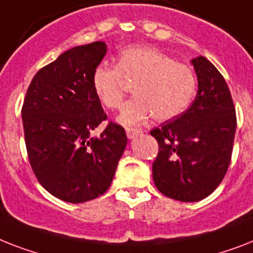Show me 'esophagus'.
I'll list each match as a JSON object with an SVG mask.
<instances>
[{"instance_id": "34e87169", "label": "esophagus", "mask_w": 253, "mask_h": 253, "mask_svg": "<svg viewBox=\"0 0 253 253\" xmlns=\"http://www.w3.org/2000/svg\"><path fill=\"white\" fill-rule=\"evenodd\" d=\"M126 133L128 139H133L137 135H140L141 130L140 128H126Z\"/></svg>"}]
</instances>
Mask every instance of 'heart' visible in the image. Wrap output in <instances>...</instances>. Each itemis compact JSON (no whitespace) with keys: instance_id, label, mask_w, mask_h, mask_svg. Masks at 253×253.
<instances>
[{"instance_id":"b5f03b06","label":"heart","mask_w":253,"mask_h":253,"mask_svg":"<svg viewBox=\"0 0 253 253\" xmlns=\"http://www.w3.org/2000/svg\"><path fill=\"white\" fill-rule=\"evenodd\" d=\"M123 78L136 83L135 97L122 106L118 122L132 126L155 114L157 121H169L186 110L196 92V75L184 63L174 62L152 46L123 49L117 66L98 65L92 73V88L106 109H117L125 97Z\"/></svg>"}]
</instances>
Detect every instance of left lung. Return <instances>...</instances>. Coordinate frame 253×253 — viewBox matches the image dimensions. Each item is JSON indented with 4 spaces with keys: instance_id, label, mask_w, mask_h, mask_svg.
<instances>
[{
    "instance_id": "left-lung-1",
    "label": "left lung",
    "mask_w": 253,
    "mask_h": 253,
    "mask_svg": "<svg viewBox=\"0 0 253 253\" xmlns=\"http://www.w3.org/2000/svg\"><path fill=\"white\" fill-rule=\"evenodd\" d=\"M199 89L186 112L151 131L159 143L152 173L157 190L174 200L207 198L222 182L233 153L237 116L226 82L200 55L191 61Z\"/></svg>"
}]
</instances>
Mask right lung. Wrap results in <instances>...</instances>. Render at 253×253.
Instances as JSON below:
<instances>
[{"instance_id": "obj_1", "label": "right lung", "mask_w": 253, "mask_h": 253, "mask_svg": "<svg viewBox=\"0 0 253 253\" xmlns=\"http://www.w3.org/2000/svg\"><path fill=\"white\" fill-rule=\"evenodd\" d=\"M106 44L75 46L40 69L22 108L24 140L39 183L55 198L84 203L105 194L127 144L125 128L110 122L92 137L106 114L92 88V73Z\"/></svg>"}]
</instances>
